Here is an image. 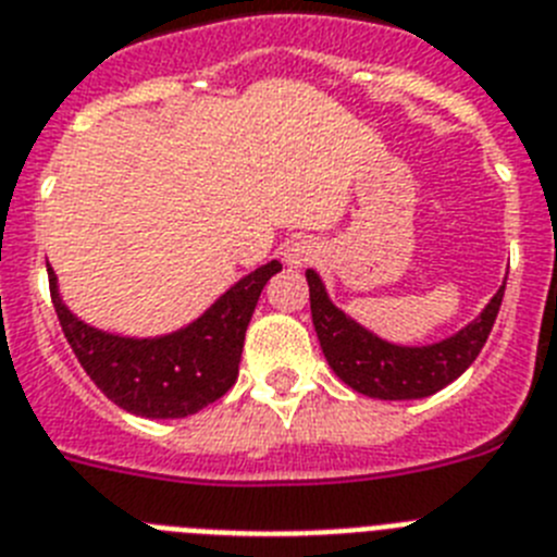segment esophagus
Instances as JSON below:
<instances>
[{
    "label": "esophagus",
    "instance_id": "1",
    "mask_svg": "<svg viewBox=\"0 0 557 557\" xmlns=\"http://www.w3.org/2000/svg\"><path fill=\"white\" fill-rule=\"evenodd\" d=\"M283 260L285 265L292 269H302V265H311L313 260H319V246L311 238H294L283 246Z\"/></svg>",
    "mask_w": 557,
    "mask_h": 557
}]
</instances>
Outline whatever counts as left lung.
<instances>
[{"mask_svg":"<svg viewBox=\"0 0 557 557\" xmlns=\"http://www.w3.org/2000/svg\"><path fill=\"white\" fill-rule=\"evenodd\" d=\"M311 317L327 364L350 389L381 400H414L440 393L476 361L499 313L505 285L487 302L480 319L437 345L398 347L352 322L327 299L313 269L306 272Z\"/></svg>","mask_w":557,"mask_h":557,"instance_id":"obj_1","label":"left lung"}]
</instances>
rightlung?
<instances>
[{
  "instance_id": "right-lung-1",
  "label": "right lung",
  "mask_w": 557,
  "mask_h": 557,
  "mask_svg": "<svg viewBox=\"0 0 557 557\" xmlns=\"http://www.w3.org/2000/svg\"><path fill=\"white\" fill-rule=\"evenodd\" d=\"M280 269V260L260 265L193 325L159 338L111 336L84 325L58 297L55 272L47 269V274L61 331L86 375L125 412L164 420L196 414L230 393L260 292Z\"/></svg>"
}]
</instances>
